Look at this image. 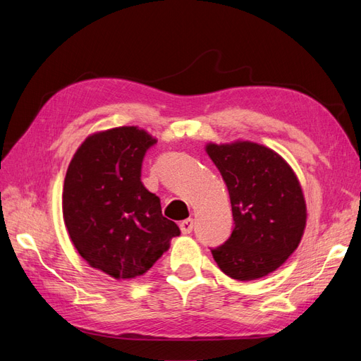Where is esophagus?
Instances as JSON below:
<instances>
[{"mask_svg":"<svg viewBox=\"0 0 361 361\" xmlns=\"http://www.w3.org/2000/svg\"><path fill=\"white\" fill-rule=\"evenodd\" d=\"M179 227H180V232L183 235H188V233L192 232V228H194V220H192V218H188V220H183V221H180Z\"/></svg>","mask_w":361,"mask_h":361,"instance_id":"1","label":"esophagus"}]
</instances>
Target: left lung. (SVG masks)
Returning <instances> with one entry per match:
<instances>
[{
    "label": "left lung",
    "instance_id": "obj_1",
    "mask_svg": "<svg viewBox=\"0 0 361 361\" xmlns=\"http://www.w3.org/2000/svg\"><path fill=\"white\" fill-rule=\"evenodd\" d=\"M227 185L233 231L212 248L216 265L239 281L268 276L297 250L305 227V200L289 164L251 141L206 146Z\"/></svg>",
    "mask_w": 361,
    "mask_h": 361
}]
</instances>
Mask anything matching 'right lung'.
Wrapping results in <instances>:
<instances>
[{
    "label": "right lung",
    "instance_id": "obj_1",
    "mask_svg": "<svg viewBox=\"0 0 361 361\" xmlns=\"http://www.w3.org/2000/svg\"><path fill=\"white\" fill-rule=\"evenodd\" d=\"M155 143L137 126L96 133L75 152L64 178L63 218L71 241L92 268L117 280L143 276L180 235L140 179Z\"/></svg>",
    "mask_w": 361,
    "mask_h": 361
}]
</instances>
